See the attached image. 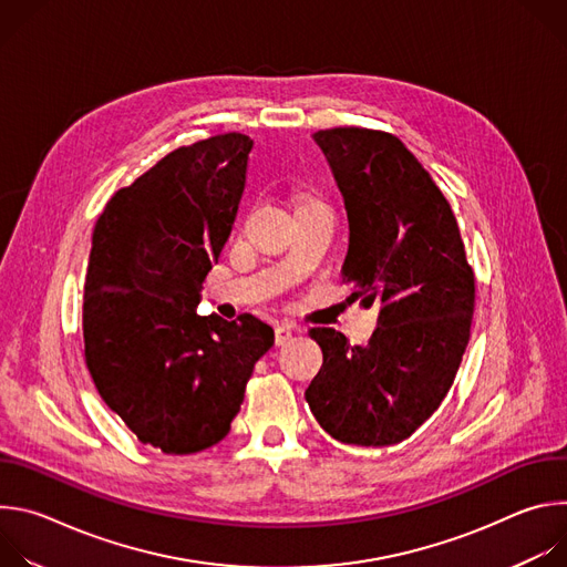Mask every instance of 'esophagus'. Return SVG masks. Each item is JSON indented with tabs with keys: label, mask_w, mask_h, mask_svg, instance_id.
<instances>
[{
	"label": "esophagus",
	"mask_w": 567,
	"mask_h": 567,
	"mask_svg": "<svg viewBox=\"0 0 567 567\" xmlns=\"http://www.w3.org/2000/svg\"><path fill=\"white\" fill-rule=\"evenodd\" d=\"M293 334H296V326H293V322H280V326L276 328V346L289 343Z\"/></svg>",
	"instance_id": "34e87169"
}]
</instances>
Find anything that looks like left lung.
<instances>
[{"label": "left lung", "mask_w": 567, "mask_h": 567, "mask_svg": "<svg viewBox=\"0 0 567 567\" xmlns=\"http://www.w3.org/2000/svg\"><path fill=\"white\" fill-rule=\"evenodd\" d=\"M343 195L350 247L343 282L379 305L368 346L332 328L309 337L322 365L305 399L334 440L390 446L446 396L471 337L475 278L451 204L396 136L365 127L313 134Z\"/></svg>", "instance_id": "1"}]
</instances>
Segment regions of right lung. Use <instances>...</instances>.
Segmentation results:
<instances>
[{
    "instance_id": "add662e5",
    "label": "right lung",
    "mask_w": 567,
    "mask_h": 567,
    "mask_svg": "<svg viewBox=\"0 0 567 567\" xmlns=\"http://www.w3.org/2000/svg\"><path fill=\"white\" fill-rule=\"evenodd\" d=\"M251 147L239 132L177 147L114 193L94 226L87 370L138 442L171 455L226 437L274 346V330L251 313L228 322L195 311L230 235Z\"/></svg>"
}]
</instances>
